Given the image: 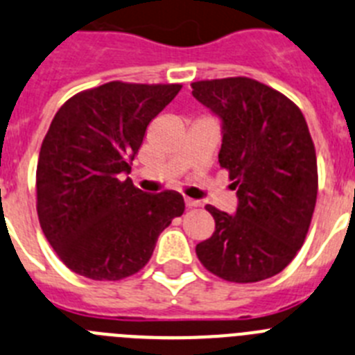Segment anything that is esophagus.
Here are the masks:
<instances>
[{
	"instance_id": "obj_1",
	"label": "esophagus",
	"mask_w": 355,
	"mask_h": 355,
	"mask_svg": "<svg viewBox=\"0 0 355 355\" xmlns=\"http://www.w3.org/2000/svg\"><path fill=\"white\" fill-rule=\"evenodd\" d=\"M201 203L198 200H193V198H185V207H187V209H198Z\"/></svg>"
}]
</instances>
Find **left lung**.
Masks as SVG:
<instances>
[{
  "label": "left lung",
  "instance_id": "obj_1",
  "mask_svg": "<svg viewBox=\"0 0 355 355\" xmlns=\"http://www.w3.org/2000/svg\"><path fill=\"white\" fill-rule=\"evenodd\" d=\"M193 95L221 118L219 164L237 189V212L207 205L212 237L196 245L207 270L232 283L267 279L302 248L317 203V154L301 110L257 79L193 83Z\"/></svg>",
  "mask_w": 355,
  "mask_h": 355
}]
</instances>
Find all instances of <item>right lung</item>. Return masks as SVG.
I'll use <instances>...</instances> for the list:
<instances>
[{"instance_id": "1", "label": "right lung", "mask_w": 355, "mask_h": 355, "mask_svg": "<svg viewBox=\"0 0 355 355\" xmlns=\"http://www.w3.org/2000/svg\"><path fill=\"white\" fill-rule=\"evenodd\" d=\"M180 88L111 81L79 92L54 114L38 155L37 214L72 272L95 281L132 276L184 214L182 194H146L123 178L148 123Z\"/></svg>"}]
</instances>
